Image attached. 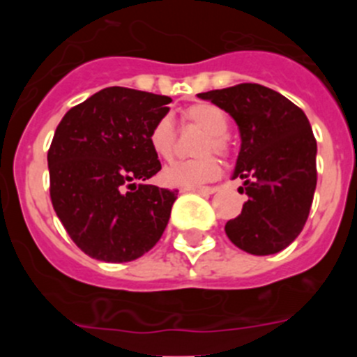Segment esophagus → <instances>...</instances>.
<instances>
[{"instance_id": "esophagus-1", "label": "esophagus", "mask_w": 357, "mask_h": 357, "mask_svg": "<svg viewBox=\"0 0 357 357\" xmlns=\"http://www.w3.org/2000/svg\"><path fill=\"white\" fill-rule=\"evenodd\" d=\"M181 192H195V193H205V195H212L215 188L212 186H202V188H181Z\"/></svg>"}]
</instances>
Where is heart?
I'll return each mask as SVG.
<instances>
[{"instance_id": "1", "label": "heart", "mask_w": 357, "mask_h": 357, "mask_svg": "<svg viewBox=\"0 0 357 357\" xmlns=\"http://www.w3.org/2000/svg\"><path fill=\"white\" fill-rule=\"evenodd\" d=\"M181 117L183 122L197 126L205 132L199 149H197V153H200V157L169 165L162 172V179L169 186L195 188V186L215 179L221 172V167H219L215 157L204 155V153L214 152L221 157L228 155L229 143L225 136V132L228 131V117L225 115V112L218 109L215 105H211V103H195V105L183 110ZM149 142L153 153L158 158L169 160L174 155L176 129L171 119H158L153 128L150 129Z\"/></svg>"}]
</instances>
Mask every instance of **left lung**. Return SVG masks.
<instances>
[{"instance_id":"1","label":"left lung","mask_w":357,"mask_h":357,"mask_svg":"<svg viewBox=\"0 0 357 357\" xmlns=\"http://www.w3.org/2000/svg\"><path fill=\"white\" fill-rule=\"evenodd\" d=\"M228 112L240 129L233 179L242 178L248 200L225 226L236 247L269 255L294 242L307 221L316 190V139L305 114L278 91L261 84L199 93Z\"/></svg>"}]
</instances>
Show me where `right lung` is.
<instances>
[{
  "label": "right lung",
  "mask_w": 357,
  "mask_h": 357,
  "mask_svg": "<svg viewBox=\"0 0 357 357\" xmlns=\"http://www.w3.org/2000/svg\"><path fill=\"white\" fill-rule=\"evenodd\" d=\"M171 102L112 86L60 121L48 150L50 197L68 236L89 257L129 262L160 240L178 190L132 181L160 171L149 135Z\"/></svg>",
  "instance_id": "1"
}]
</instances>
